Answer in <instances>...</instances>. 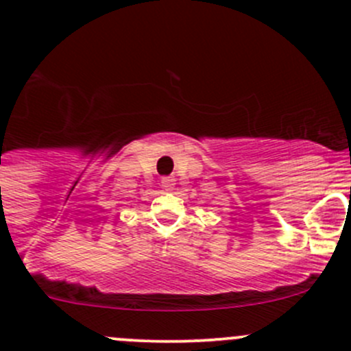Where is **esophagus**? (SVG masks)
<instances>
[{
  "label": "esophagus",
  "instance_id": "esophagus-1",
  "mask_svg": "<svg viewBox=\"0 0 351 351\" xmlns=\"http://www.w3.org/2000/svg\"><path fill=\"white\" fill-rule=\"evenodd\" d=\"M161 186L166 190V192H171V190L175 189V178H173V176H162Z\"/></svg>",
  "mask_w": 351,
  "mask_h": 351
}]
</instances>
